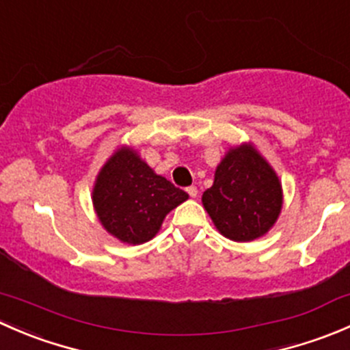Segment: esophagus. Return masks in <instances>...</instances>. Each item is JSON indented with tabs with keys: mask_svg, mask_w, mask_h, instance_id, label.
<instances>
[{
	"mask_svg": "<svg viewBox=\"0 0 350 350\" xmlns=\"http://www.w3.org/2000/svg\"><path fill=\"white\" fill-rule=\"evenodd\" d=\"M186 191H188V195L191 196V198H196L198 196L196 186H189V188H186Z\"/></svg>",
	"mask_w": 350,
	"mask_h": 350,
	"instance_id": "obj_1",
	"label": "esophagus"
}]
</instances>
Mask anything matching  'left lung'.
Segmentation results:
<instances>
[{"label":"left lung","instance_id":"left-lung-1","mask_svg":"<svg viewBox=\"0 0 350 350\" xmlns=\"http://www.w3.org/2000/svg\"><path fill=\"white\" fill-rule=\"evenodd\" d=\"M203 206L224 237L250 242L276 224L283 206V189L274 169L250 144L225 154L215 171Z\"/></svg>","mask_w":350,"mask_h":350}]
</instances>
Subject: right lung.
<instances>
[{
    "label": "right lung",
    "mask_w": 350,
    "mask_h": 350,
    "mask_svg": "<svg viewBox=\"0 0 350 350\" xmlns=\"http://www.w3.org/2000/svg\"><path fill=\"white\" fill-rule=\"evenodd\" d=\"M188 200V193L155 174L130 147H122L101 167L93 204L108 234L139 245L155 237L165 215Z\"/></svg>",
    "instance_id": "add662e5"
}]
</instances>
